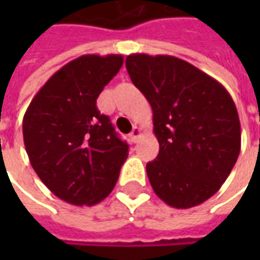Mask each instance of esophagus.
I'll return each instance as SVG.
<instances>
[{
  "label": "esophagus",
  "instance_id": "esophagus-1",
  "mask_svg": "<svg viewBox=\"0 0 260 260\" xmlns=\"http://www.w3.org/2000/svg\"><path fill=\"white\" fill-rule=\"evenodd\" d=\"M139 136H141V129H139L138 126H134V129H132V132H131L129 135L131 141L135 143V142H138V139H139Z\"/></svg>",
  "mask_w": 260,
  "mask_h": 260
}]
</instances>
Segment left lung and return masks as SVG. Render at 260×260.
I'll use <instances>...</instances> for the list:
<instances>
[{
    "label": "left lung",
    "instance_id": "left-lung-1",
    "mask_svg": "<svg viewBox=\"0 0 260 260\" xmlns=\"http://www.w3.org/2000/svg\"><path fill=\"white\" fill-rule=\"evenodd\" d=\"M125 65L152 106L160 145L146 164L153 191L171 207L201 205L220 189L240 154L233 99L212 76L173 55L131 54Z\"/></svg>",
    "mask_w": 260,
    "mask_h": 260
}]
</instances>
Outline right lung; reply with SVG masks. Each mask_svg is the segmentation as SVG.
<instances>
[{"label":"right lung","instance_id":"add662e5","mask_svg":"<svg viewBox=\"0 0 260 260\" xmlns=\"http://www.w3.org/2000/svg\"><path fill=\"white\" fill-rule=\"evenodd\" d=\"M122 55H82L44 83L23 117V142L33 170L54 195L93 206L110 195L128 157V145L97 110Z\"/></svg>","mask_w":260,"mask_h":260}]
</instances>
